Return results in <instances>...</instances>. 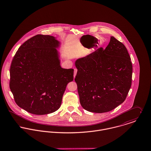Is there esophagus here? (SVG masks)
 Instances as JSON below:
<instances>
[{"mask_svg": "<svg viewBox=\"0 0 151 151\" xmlns=\"http://www.w3.org/2000/svg\"><path fill=\"white\" fill-rule=\"evenodd\" d=\"M77 71H78V69H74V75H73V77H74V78H75V76H76V73H77Z\"/></svg>", "mask_w": 151, "mask_h": 151, "instance_id": "esophagus-1", "label": "esophagus"}]
</instances>
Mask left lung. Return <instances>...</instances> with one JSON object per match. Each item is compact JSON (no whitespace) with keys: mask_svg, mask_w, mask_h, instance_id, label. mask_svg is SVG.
<instances>
[{"mask_svg":"<svg viewBox=\"0 0 151 151\" xmlns=\"http://www.w3.org/2000/svg\"><path fill=\"white\" fill-rule=\"evenodd\" d=\"M75 81L82 106L104 113L123 103L132 85L133 67L125 46L114 36L105 48H99L75 61Z\"/></svg>","mask_w":151,"mask_h":151,"instance_id":"1","label":"left lung"}]
</instances>
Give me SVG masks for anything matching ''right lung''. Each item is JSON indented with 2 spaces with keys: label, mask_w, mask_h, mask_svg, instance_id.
Here are the masks:
<instances>
[{
  "label": "right lung",
  "mask_w": 151,
  "mask_h": 151,
  "mask_svg": "<svg viewBox=\"0 0 151 151\" xmlns=\"http://www.w3.org/2000/svg\"><path fill=\"white\" fill-rule=\"evenodd\" d=\"M57 38L37 35L24 43L10 67V88L17 105L34 115L58 110L73 69L61 67Z\"/></svg>",
  "instance_id": "obj_1"
}]
</instances>
